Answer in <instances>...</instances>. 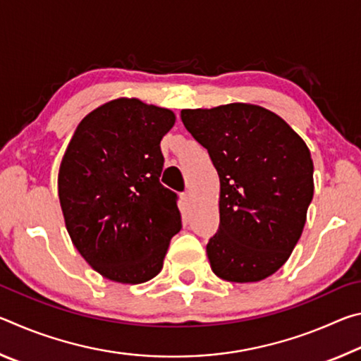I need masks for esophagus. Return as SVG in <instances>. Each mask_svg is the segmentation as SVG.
Returning <instances> with one entry per match:
<instances>
[{
  "mask_svg": "<svg viewBox=\"0 0 361 361\" xmlns=\"http://www.w3.org/2000/svg\"><path fill=\"white\" fill-rule=\"evenodd\" d=\"M181 199H183V202H185L186 205H189V202H191V192L185 191V192L181 194Z\"/></svg>",
  "mask_w": 361,
  "mask_h": 361,
  "instance_id": "1",
  "label": "esophagus"
}]
</instances>
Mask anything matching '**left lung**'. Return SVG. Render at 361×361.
Returning <instances> with one entry per match:
<instances>
[{
  "instance_id": "8db88e82",
  "label": "left lung",
  "mask_w": 361,
  "mask_h": 361,
  "mask_svg": "<svg viewBox=\"0 0 361 361\" xmlns=\"http://www.w3.org/2000/svg\"><path fill=\"white\" fill-rule=\"evenodd\" d=\"M181 121L219 176V226L207 243L212 271L237 283L272 276L301 237L314 197L307 145L276 113L247 103L183 109Z\"/></svg>"
}]
</instances>
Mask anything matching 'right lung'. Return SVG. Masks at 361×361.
Masks as SVG:
<instances>
[{"mask_svg": "<svg viewBox=\"0 0 361 361\" xmlns=\"http://www.w3.org/2000/svg\"><path fill=\"white\" fill-rule=\"evenodd\" d=\"M166 108L106 103L79 122L59 172L65 224L82 258L113 282L143 283L162 269L181 229L178 195L159 181Z\"/></svg>", "mask_w": 361, "mask_h": 361, "instance_id": "add662e5", "label": "right lung"}]
</instances>
